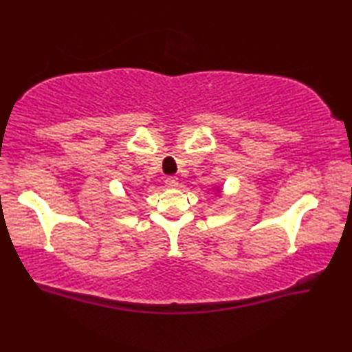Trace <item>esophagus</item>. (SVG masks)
Wrapping results in <instances>:
<instances>
[{
  "label": "esophagus",
  "mask_w": 352,
  "mask_h": 352,
  "mask_svg": "<svg viewBox=\"0 0 352 352\" xmlns=\"http://www.w3.org/2000/svg\"><path fill=\"white\" fill-rule=\"evenodd\" d=\"M164 183H166V186H169V188H175V186L178 184V178L175 175H169V177H166Z\"/></svg>",
  "instance_id": "1"
}]
</instances>
